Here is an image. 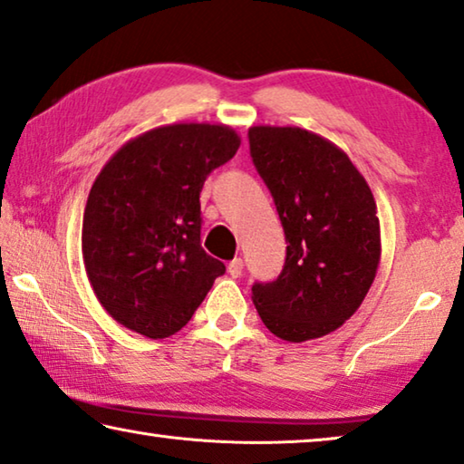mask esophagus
<instances>
[{
    "label": "esophagus",
    "mask_w": 464,
    "mask_h": 464,
    "mask_svg": "<svg viewBox=\"0 0 464 464\" xmlns=\"http://www.w3.org/2000/svg\"><path fill=\"white\" fill-rule=\"evenodd\" d=\"M241 272H244V260H241V258H233V260L229 262V275H231L233 278H237V276H241Z\"/></svg>",
    "instance_id": "34e87169"
}]
</instances>
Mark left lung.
<instances>
[{"mask_svg": "<svg viewBox=\"0 0 464 464\" xmlns=\"http://www.w3.org/2000/svg\"><path fill=\"white\" fill-rule=\"evenodd\" d=\"M249 154L281 218L286 258L252 299L289 343L330 334L362 305L380 264V220L363 175L338 146L301 128L254 126Z\"/></svg>", "mask_w": 464, "mask_h": 464, "instance_id": "1", "label": "left lung"}]
</instances>
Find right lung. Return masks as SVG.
I'll use <instances>...</instances> for the list:
<instances>
[{
  "label": "right lung",
  "mask_w": 464,
  "mask_h": 464,
  "mask_svg": "<svg viewBox=\"0 0 464 464\" xmlns=\"http://www.w3.org/2000/svg\"><path fill=\"white\" fill-rule=\"evenodd\" d=\"M239 144L229 126L171 123L130 140L101 169L84 208L82 258L94 295L121 326L171 336L225 275L200 246V192Z\"/></svg>",
  "instance_id": "obj_1"
}]
</instances>
